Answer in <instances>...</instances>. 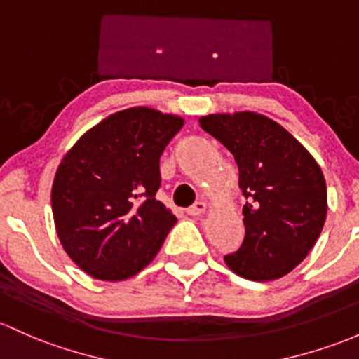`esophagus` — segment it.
<instances>
[{
	"label": "esophagus",
	"instance_id": "1",
	"mask_svg": "<svg viewBox=\"0 0 359 359\" xmlns=\"http://www.w3.org/2000/svg\"><path fill=\"white\" fill-rule=\"evenodd\" d=\"M205 210H207V203L205 202H196V203H194V205L190 207V209L187 210V214L188 215H202V214H205Z\"/></svg>",
	"mask_w": 359,
	"mask_h": 359
}]
</instances>
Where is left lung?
Wrapping results in <instances>:
<instances>
[{"label": "left lung", "instance_id": "1", "mask_svg": "<svg viewBox=\"0 0 359 359\" xmlns=\"http://www.w3.org/2000/svg\"><path fill=\"white\" fill-rule=\"evenodd\" d=\"M200 126L234 156L245 240L224 257L227 267L257 283L280 279L302 264L327 217V184L310 152L286 128L264 114H207Z\"/></svg>", "mask_w": 359, "mask_h": 359}]
</instances>
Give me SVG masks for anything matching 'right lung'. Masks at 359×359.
I'll return each mask as SVG.
<instances>
[{
  "mask_svg": "<svg viewBox=\"0 0 359 359\" xmlns=\"http://www.w3.org/2000/svg\"><path fill=\"white\" fill-rule=\"evenodd\" d=\"M184 119L137 106L92 126L65 154L51 207L68 257L99 280H125L145 269L176 224L156 198L159 159Z\"/></svg>",
  "mask_w": 359,
  "mask_h": 359,
  "instance_id": "right-lung-1",
  "label": "right lung"
}]
</instances>
